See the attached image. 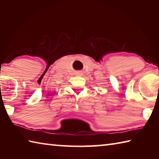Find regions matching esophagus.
Wrapping results in <instances>:
<instances>
[{
	"label": "esophagus",
	"instance_id": "esophagus-1",
	"mask_svg": "<svg viewBox=\"0 0 159 159\" xmlns=\"http://www.w3.org/2000/svg\"><path fill=\"white\" fill-rule=\"evenodd\" d=\"M77 75H78V76H83V73L81 71H79L77 73Z\"/></svg>",
	"mask_w": 159,
	"mask_h": 159
}]
</instances>
